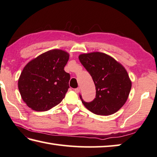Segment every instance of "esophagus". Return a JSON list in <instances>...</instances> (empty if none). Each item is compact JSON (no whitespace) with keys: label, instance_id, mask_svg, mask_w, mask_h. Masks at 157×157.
Wrapping results in <instances>:
<instances>
[{"label":"esophagus","instance_id":"obj_1","mask_svg":"<svg viewBox=\"0 0 157 157\" xmlns=\"http://www.w3.org/2000/svg\"><path fill=\"white\" fill-rule=\"evenodd\" d=\"M74 90H75V93H78L80 92V88H75V89H74Z\"/></svg>","mask_w":157,"mask_h":157}]
</instances>
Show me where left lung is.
<instances>
[{"instance_id": "left-lung-1", "label": "left lung", "mask_w": 157, "mask_h": 157, "mask_svg": "<svg viewBox=\"0 0 157 157\" xmlns=\"http://www.w3.org/2000/svg\"><path fill=\"white\" fill-rule=\"evenodd\" d=\"M79 59L89 73L95 85V98L82 102L88 110L99 115H113L126 103L132 86L126 70L106 53L81 54Z\"/></svg>"}]
</instances>
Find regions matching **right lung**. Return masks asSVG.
Wrapping results in <instances>:
<instances>
[{
  "label": "right lung",
  "instance_id": "1",
  "mask_svg": "<svg viewBox=\"0 0 157 157\" xmlns=\"http://www.w3.org/2000/svg\"><path fill=\"white\" fill-rule=\"evenodd\" d=\"M69 54L53 49L41 54L24 67L18 89L25 103L36 111H47L64 98L69 88L70 74L64 68Z\"/></svg>",
  "mask_w": 157,
  "mask_h": 157
}]
</instances>
